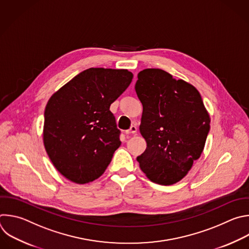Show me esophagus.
<instances>
[{"label": "esophagus", "instance_id": "obj_1", "mask_svg": "<svg viewBox=\"0 0 249 249\" xmlns=\"http://www.w3.org/2000/svg\"><path fill=\"white\" fill-rule=\"evenodd\" d=\"M135 133H137V127H136V126H132V127H131L129 130L125 131V134H126V135L135 134Z\"/></svg>", "mask_w": 249, "mask_h": 249}]
</instances>
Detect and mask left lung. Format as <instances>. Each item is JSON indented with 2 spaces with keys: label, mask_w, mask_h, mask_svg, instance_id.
I'll use <instances>...</instances> for the list:
<instances>
[{
  "label": "left lung",
  "mask_w": 249,
  "mask_h": 249,
  "mask_svg": "<svg viewBox=\"0 0 249 249\" xmlns=\"http://www.w3.org/2000/svg\"><path fill=\"white\" fill-rule=\"evenodd\" d=\"M135 90L142 105L140 132L146 142L137 157L140 168L153 183L176 184L203 151L209 113L196 87L162 69L139 72Z\"/></svg>",
  "instance_id": "1"
}]
</instances>
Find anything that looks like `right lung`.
<instances>
[{
	"instance_id": "obj_1",
	"label": "right lung",
	"mask_w": 249,
	"mask_h": 249,
	"mask_svg": "<svg viewBox=\"0 0 249 249\" xmlns=\"http://www.w3.org/2000/svg\"><path fill=\"white\" fill-rule=\"evenodd\" d=\"M132 79L127 69L92 67L50 98L44 115V145L53 166L69 181L87 184L107 168L121 144L109 107Z\"/></svg>"
}]
</instances>
